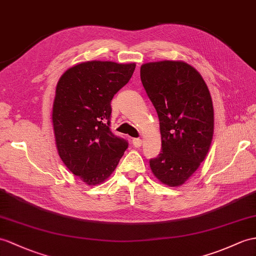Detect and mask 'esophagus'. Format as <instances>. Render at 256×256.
Returning <instances> with one entry per match:
<instances>
[{
    "label": "esophagus",
    "instance_id": "1",
    "mask_svg": "<svg viewBox=\"0 0 256 256\" xmlns=\"http://www.w3.org/2000/svg\"><path fill=\"white\" fill-rule=\"evenodd\" d=\"M132 143H134V148H140L142 146V140L139 139V138H134L132 140Z\"/></svg>",
    "mask_w": 256,
    "mask_h": 256
}]
</instances>
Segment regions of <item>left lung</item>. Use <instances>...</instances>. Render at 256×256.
<instances>
[{
    "instance_id": "8db88e82",
    "label": "left lung",
    "mask_w": 256,
    "mask_h": 256,
    "mask_svg": "<svg viewBox=\"0 0 256 256\" xmlns=\"http://www.w3.org/2000/svg\"><path fill=\"white\" fill-rule=\"evenodd\" d=\"M140 76L158 116L162 151L152 172L170 186L184 184L206 158L214 132L213 102L198 72L182 60L141 66Z\"/></svg>"
}]
</instances>
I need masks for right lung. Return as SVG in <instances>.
Here are the masks:
<instances>
[{"label": "right lung", "mask_w": 256, "mask_h": 256, "mask_svg": "<svg viewBox=\"0 0 256 256\" xmlns=\"http://www.w3.org/2000/svg\"><path fill=\"white\" fill-rule=\"evenodd\" d=\"M136 64L84 62L56 86L52 122L63 163L88 186L108 179L128 148L110 132V101L132 78Z\"/></svg>", "instance_id": "add662e5"}]
</instances>
